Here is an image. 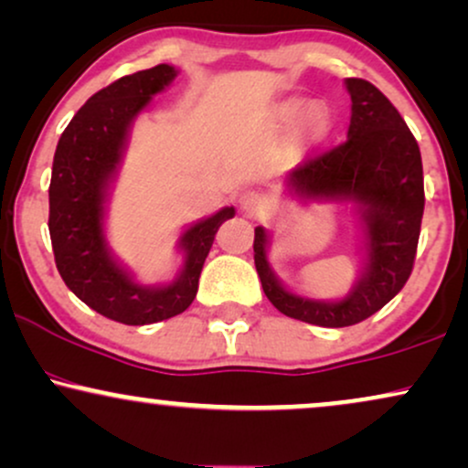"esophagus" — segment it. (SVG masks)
<instances>
[{"label":"esophagus","mask_w":468,"mask_h":468,"mask_svg":"<svg viewBox=\"0 0 468 468\" xmlns=\"http://www.w3.org/2000/svg\"><path fill=\"white\" fill-rule=\"evenodd\" d=\"M239 207L248 214H261L265 207H268V200H265L263 194L248 190L239 197Z\"/></svg>","instance_id":"esophagus-1"}]
</instances>
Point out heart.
<instances>
[{"label": "heart", "mask_w": 468, "mask_h": 468, "mask_svg": "<svg viewBox=\"0 0 468 468\" xmlns=\"http://www.w3.org/2000/svg\"><path fill=\"white\" fill-rule=\"evenodd\" d=\"M300 110H303V103L300 101H287L281 105V116L285 118V121H289V118L298 116ZM328 127H330L328 110L324 108L322 103L306 105L303 112V118H300V129H303V133L306 135V138H311V140L322 138V135L328 132Z\"/></svg>", "instance_id": "heart-1"}]
</instances>
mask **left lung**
I'll use <instances>...</instances> for the list:
<instances>
[{"mask_svg": "<svg viewBox=\"0 0 468 468\" xmlns=\"http://www.w3.org/2000/svg\"><path fill=\"white\" fill-rule=\"evenodd\" d=\"M347 138L306 157L287 176L303 200H352L365 229V270L343 300L322 303L287 292L268 263V230L254 229V265L268 300L282 315L324 328L354 326L391 303L410 278L423 218V164L415 135L369 81L347 77Z\"/></svg>", "mask_w": 468, "mask_h": 468, "instance_id": "1", "label": "left lung"}]
</instances>
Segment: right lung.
I'll use <instances>...</instances> for the list:
<instances>
[{
  "mask_svg": "<svg viewBox=\"0 0 468 468\" xmlns=\"http://www.w3.org/2000/svg\"><path fill=\"white\" fill-rule=\"evenodd\" d=\"M175 77V67L157 64L92 94L64 129L53 155L49 235L56 268L81 303L127 326L162 322L192 304L218 229L235 216L233 207H224L192 224L179 239L186 252L181 274L164 287L138 285L105 244V198L125 153L129 127Z\"/></svg>",
  "mask_w": 468,
  "mask_h": 468,
  "instance_id": "right-lung-1",
  "label": "right lung"
}]
</instances>
